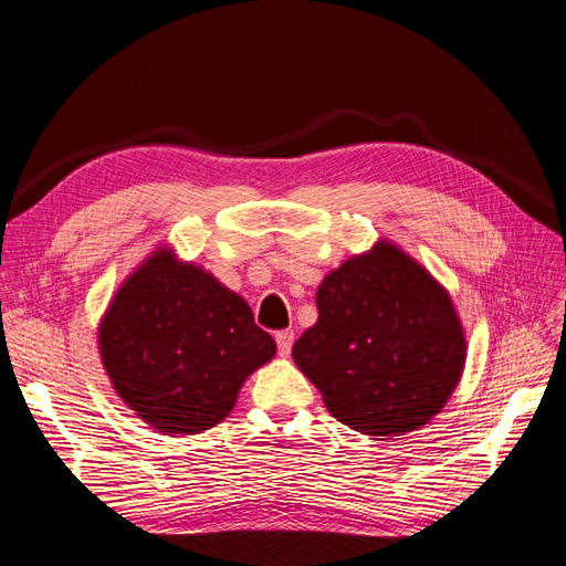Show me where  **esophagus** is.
Returning a JSON list of instances; mask_svg holds the SVG:
<instances>
[{
  "mask_svg": "<svg viewBox=\"0 0 566 566\" xmlns=\"http://www.w3.org/2000/svg\"><path fill=\"white\" fill-rule=\"evenodd\" d=\"M293 342H295V333H293V331H281V333H276V345H279L281 356H287V354H290V349H293Z\"/></svg>",
  "mask_w": 566,
  "mask_h": 566,
  "instance_id": "1",
  "label": "esophagus"
}]
</instances>
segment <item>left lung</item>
Instances as JSON below:
<instances>
[{"label":"left lung","mask_w":566,"mask_h":566,"mask_svg":"<svg viewBox=\"0 0 566 566\" xmlns=\"http://www.w3.org/2000/svg\"><path fill=\"white\" fill-rule=\"evenodd\" d=\"M318 321L293 358L331 416L370 437L427 424L465 368L455 306L413 256L378 243L331 271L316 293Z\"/></svg>","instance_id":"8db88e82"}]
</instances>
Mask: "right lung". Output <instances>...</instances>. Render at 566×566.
<instances>
[{"label":"right lung","instance_id":"1","mask_svg":"<svg viewBox=\"0 0 566 566\" xmlns=\"http://www.w3.org/2000/svg\"><path fill=\"white\" fill-rule=\"evenodd\" d=\"M98 349L136 416L158 432L198 434L231 413L276 342L241 295L160 248L119 285L101 318Z\"/></svg>","mask_w":566,"mask_h":566}]
</instances>
